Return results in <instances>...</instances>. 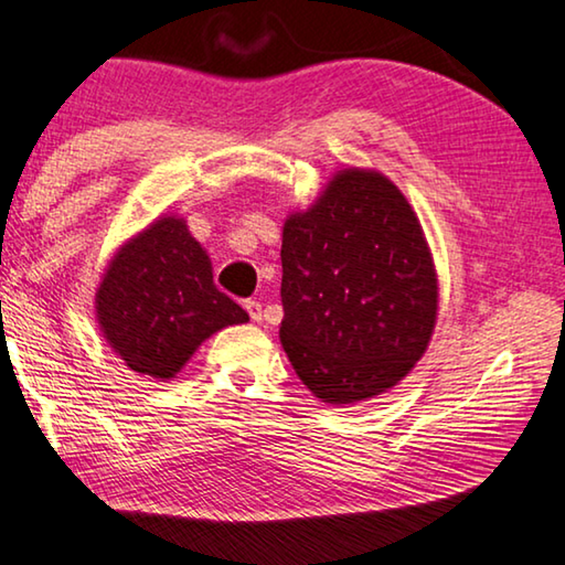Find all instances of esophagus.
Returning a JSON list of instances; mask_svg holds the SVG:
<instances>
[{"instance_id":"34e87169","label":"esophagus","mask_w":565,"mask_h":565,"mask_svg":"<svg viewBox=\"0 0 565 565\" xmlns=\"http://www.w3.org/2000/svg\"><path fill=\"white\" fill-rule=\"evenodd\" d=\"M245 310H247L249 320H253V322H263V305H260V302H257V300H247V302H245Z\"/></svg>"}]
</instances>
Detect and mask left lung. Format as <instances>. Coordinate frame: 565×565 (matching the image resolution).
Returning <instances> with one entry per match:
<instances>
[{
  "label": "left lung",
  "mask_w": 565,
  "mask_h": 565,
  "mask_svg": "<svg viewBox=\"0 0 565 565\" xmlns=\"http://www.w3.org/2000/svg\"><path fill=\"white\" fill-rule=\"evenodd\" d=\"M280 343L330 405L385 393L430 343L438 275L408 200L385 174L348 168L282 227Z\"/></svg>",
  "instance_id": "1"
}]
</instances>
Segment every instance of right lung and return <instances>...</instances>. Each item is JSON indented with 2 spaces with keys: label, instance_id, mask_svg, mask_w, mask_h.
Wrapping results in <instances>:
<instances>
[{
  "label": "right lung",
  "instance_id": "right-lung-1",
  "mask_svg": "<svg viewBox=\"0 0 565 565\" xmlns=\"http://www.w3.org/2000/svg\"><path fill=\"white\" fill-rule=\"evenodd\" d=\"M99 330L135 373L170 381L210 335L247 322L212 282L188 222L162 215L117 249L95 295Z\"/></svg>",
  "mask_w": 565,
  "mask_h": 565
}]
</instances>
